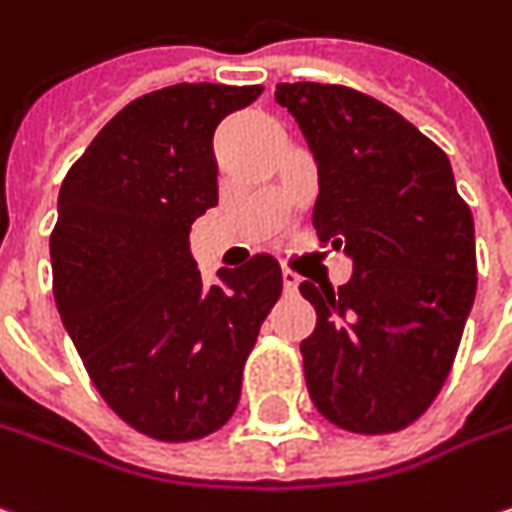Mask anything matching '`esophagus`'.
<instances>
[{
	"label": "esophagus",
	"instance_id": "34e87169",
	"mask_svg": "<svg viewBox=\"0 0 512 512\" xmlns=\"http://www.w3.org/2000/svg\"><path fill=\"white\" fill-rule=\"evenodd\" d=\"M300 286V278L295 275V272H289V269H283V289L286 292H298Z\"/></svg>",
	"mask_w": 512,
	"mask_h": 512
}]
</instances>
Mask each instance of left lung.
<instances>
[{"label": "left lung", "instance_id": "1", "mask_svg": "<svg viewBox=\"0 0 512 512\" xmlns=\"http://www.w3.org/2000/svg\"><path fill=\"white\" fill-rule=\"evenodd\" d=\"M318 166L312 223L352 260L344 286L300 283L312 404L352 433H395L444 387L476 300V229L447 154L398 111L344 85L280 82Z\"/></svg>", "mask_w": 512, "mask_h": 512}]
</instances>
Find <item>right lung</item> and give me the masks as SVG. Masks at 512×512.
Masks as SVG:
<instances>
[{
    "label": "right lung",
    "instance_id": "right-lung-1",
    "mask_svg": "<svg viewBox=\"0 0 512 512\" xmlns=\"http://www.w3.org/2000/svg\"><path fill=\"white\" fill-rule=\"evenodd\" d=\"M260 85L180 82L102 128L65 174L51 234L54 298L105 404L160 441L220 430L240 401L243 364L283 289L255 255L203 283L197 217L217 206L212 137Z\"/></svg>",
    "mask_w": 512,
    "mask_h": 512
}]
</instances>
